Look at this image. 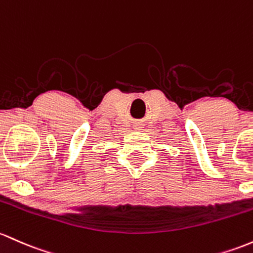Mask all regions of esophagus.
Instances as JSON below:
<instances>
[{"instance_id": "esophagus-1", "label": "esophagus", "mask_w": 253, "mask_h": 253, "mask_svg": "<svg viewBox=\"0 0 253 253\" xmlns=\"http://www.w3.org/2000/svg\"><path fill=\"white\" fill-rule=\"evenodd\" d=\"M135 127H137V128H138V126H135Z\"/></svg>"}]
</instances>
